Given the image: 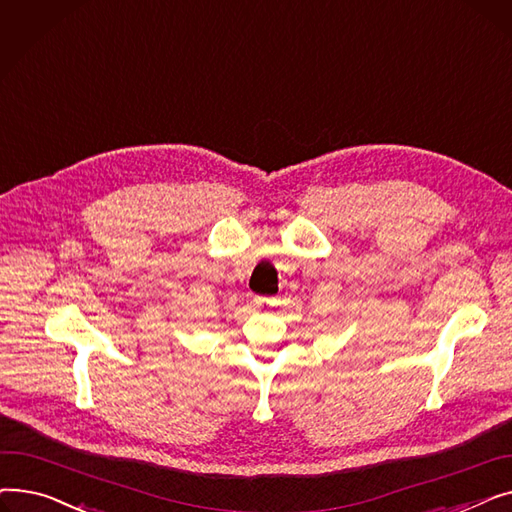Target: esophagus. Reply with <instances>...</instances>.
I'll return each mask as SVG.
<instances>
[{"mask_svg":"<svg viewBox=\"0 0 512 512\" xmlns=\"http://www.w3.org/2000/svg\"><path fill=\"white\" fill-rule=\"evenodd\" d=\"M267 303H270V299H263V297H255V299H253L255 309H263Z\"/></svg>","mask_w":512,"mask_h":512,"instance_id":"34e87169","label":"esophagus"}]
</instances>
